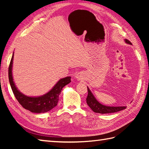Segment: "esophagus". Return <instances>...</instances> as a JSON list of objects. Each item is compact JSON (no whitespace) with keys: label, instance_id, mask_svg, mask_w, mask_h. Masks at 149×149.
Instances as JSON below:
<instances>
[{"label":"esophagus","instance_id":"obj_1","mask_svg":"<svg viewBox=\"0 0 149 149\" xmlns=\"http://www.w3.org/2000/svg\"><path fill=\"white\" fill-rule=\"evenodd\" d=\"M75 78L79 81L82 80L83 79V74H82V73H77V74L75 75Z\"/></svg>","mask_w":149,"mask_h":149}]
</instances>
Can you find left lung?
<instances>
[{
    "instance_id": "left-lung-1",
    "label": "left lung",
    "mask_w": 149,
    "mask_h": 149,
    "mask_svg": "<svg viewBox=\"0 0 149 149\" xmlns=\"http://www.w3.org/2000/svg\"><path fill=\"white\" fill-rule=\"evenodd\" d=\"M126 43L132 45V43L127 39L125 40ZM88 88V96L86 98V103L90 108L95 113L105 114V113H111L120 111L123 109H126V106H107L103 105L98 101L95 97H94L93 93L89 88Z\"/></svg>"
}]
</instances>
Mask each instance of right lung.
I'll return each instance as SVG.
<instances>
[{
  "label": "right lung",
  "instance_id": "right-lung-1",
  "mask_svg": "<svg viewBox=\"0 0 149 149\" xmlns=\"http://www.w3.org/2000/svg\"><path fill=\"white\" fill-rule=\"evenodd\" d=\"M14 53L9 64L8 75L9 81L14 95L18 102L26 109L30 111L32 113H42L49 111L55 107L58 104L59 95L61 94L63 88L71 82V77L62 78L57 83L49 92L38 97H29L21 93L18 90L13 81L12 74L13 61Z\"/></svg>",
  "mask_w": 149,
  "mask_h": 149
}]
</instances>
